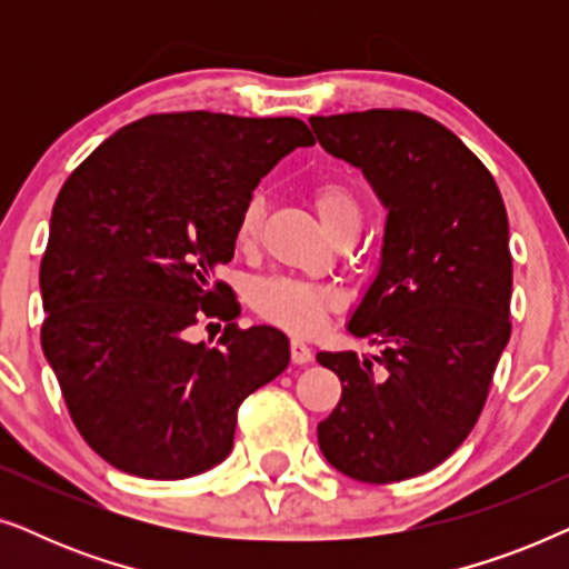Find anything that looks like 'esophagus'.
Returning <instances> with one entry per match:
<instances>
[{
    "mask_svg": "<svg viewBox=\"0 0 569 569\" xmlns=\"http://www.w3.org/2000/svg\"><path fill=\"white\" fill-rule=\"evenodd\" d=\"M290 355H292L295 365H306V362L313 360V349H310L306 341L298 339V337L290 341Z\"/></svg>",
    "mask_w": 569,
    "mask_h": 569,
    "instance_id": "obj_1",
    "label": "esophagus"
}]
</instances>
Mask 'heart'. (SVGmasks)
Returning <instances> with one entry per match:
<instances>
[{"label": "heart", "instance_id": "obj_1", "mask_svg": "<svg viewBox=\"0 0 569 569\" xmlns=\"http://www.w3.org/2000/svg\"><path fill=\"white\" fill-rule=\"evenodd\" d=\"M318 214L331 236L345 228L362 224V204L349 186L339 181H321L313 189ZM263 224V197L253 193L246 199L236 224V240L240 248H251ZM251 302L256 313L267 321L282 326L295 333H313L323 323L326 310L333 306V295L323 287L298 282L290 277H271L253 287Z\"/></svg>", "mask_w": 569, "mask_h": 569}]
</instances>
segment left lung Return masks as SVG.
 I'll list each match as a JSON object with an SVG mask.
<instances>
[{
	"mask_svg": "<svg viewBox=\"0 0 569 569\" xmlns=\"http://www.w3.org/2000/svg\"><path fill=\"white\" fill-rule=\"evenodd\" d=\"M310 127L388 212L378 274L347 323L383 347V376L357 352L316 355L341 380L318 446L357 481L419 477L469 438L510 339L508 212L492 173L430 116L376 108Z\"/></svg>",
	"mask_w": 569,
	"mask_h": 569,
	"instance_id": "obj_1",
	"label": "left lung"
}]
</instances>
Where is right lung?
<instances>
[{
	"label": "right lung",
	"mask_w": 569,
	"mask_h": 569,
	"mask_svg": "<svg viewBox=\"0 0 569 569\" xmlns=\"http://www.w3.org/2000/svg\"><path fill=\"white\" fill-rule=\"evenodd\" d=\"M316 139L300 119L186 111L108 137L61 186L41 261L43 355L100 458L142 479H186L232 450L238 407L290 365L274 326L186 337L236 318L214 271L236 253L246 199Z\"/></svg>",
	"instance_id": "1"
}]
</instances>
